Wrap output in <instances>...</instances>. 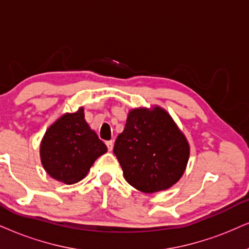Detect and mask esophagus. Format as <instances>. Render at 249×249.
Returning a JSON list of instances; mask_svg holds the SVG:
<instances>
[{
    "mask_svg": "<svg viewBox=\"0 0 249 249\" xmlns=\"http://www.w3.org/2000/svg\"><path fill=\"white\" fill-rule=\"evenodd\" d=\"M106 144H107V147H108V150H109V152H111L112 148H114V141H112V140L107 141Z\"/></svg>",
    "mask_w": 249,
    "mask_h": 249,
    "instance_id": "obj_1",
    "label": "esophagus"
}]
</instances>
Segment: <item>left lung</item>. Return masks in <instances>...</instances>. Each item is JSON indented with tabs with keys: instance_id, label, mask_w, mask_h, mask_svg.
Returning <instances> with one entry per match:
<instances>
[{
	"instance_id": "8db88e82",
	"label": "left lung",
	"mask_w": 249,
	"mask_h": 249,
	"mask_svg": "<svg viewBox=\"0 0 249 249\" xmlns=\"http://www.w3.org/2000/svg\"><path fill=\"white\" fill-rule=\"evenodd\" d=\"M114 154L131 186L144 193L166 190L186 168L190 147L164 110L134 109L116 139Z\"/></svg>"
}]
</instances>
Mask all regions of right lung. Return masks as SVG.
Segmentation results:
<instances>
[{
  "label": "right lung",
  "mask_w": 249,
  "mask_h": 249,
  "mask_svg": "<svg viewBox=\"0 0 249 249\" xmlns=\"http://www.w3.org/2000/svg\"><path fill=\"white\" fill-rule=\"evenodd\" d=\"M106 152V144L85 121L83 108L55 122L40 147L41 162L48 175L69 185L81 180Z\"/></svg>",
  "instance_id": "right-lung-1"
}]
</instances>
